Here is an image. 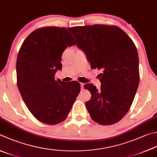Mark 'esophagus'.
<instances>
[{"label":"esophagus","mask_w":157,"mask_h":157,"mask_svg":"<svg viewBox=\"0 0 157 157\" xmlns=\"http://www.w3.org/2000/svg\"><path fill=\"white\" fill-rule=\"evenodd\" d=\"M80 85H81V89H83L84 83H82V82H80Z\"/></svg>","instance_id":"34e87169"}]
</instances>
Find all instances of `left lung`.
I'll use <instances>...</instances> for the list:
<instances>
[{
	"label": "left lung",
	"instance_id": "8db88e82",
	"mask_svg": "<svg viewBox=\"0 0 157 157\" xmlns=\"http://www.w3.org/2000/svg\"><path fill=\"white\" fill-rule=\"evenodd\" d=\"M86 54L91 68L101 69L100 90L85 84L91 99L90 116L101 125L119 122L131 108L140 82L139 57L134 42L116 26L94 25L67 28Z\"/></svg>",
	"mask_w": 157,
	"mask_h": 157
}]
</instances>
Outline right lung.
Wrapping results in <instances>:
<instances>
[{
    "label": "right lung",
    "mask_w": 157,
    "mask_h": 157,
    "mask_svg": "<svg viewBox=\"0 0 157 157\" xmlns=\"http://www.w3.org/2000/svg\"><path fill=\"white\" fill-rule=\"evenodd\" d=\"M65 27L37 29L24 41L16 61L17 85L26 106L40 122L49 125L66 119L81 90L77 81H56L61 55L75 45Z\"/></svg>",
    "instance_id": "obj_1"
}]
</instances>
